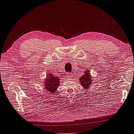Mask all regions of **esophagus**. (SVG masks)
<instances>
[{
  "mask_svg": "<svg viewBox=\"0 0 134 134\" xmlns=\"http://www.w3.org/2000/svg\"><path fill=\"white\" fill-rule=\"evenodd\" d=\"M67 76L68 77H72L73 76V73H69V74L67 75Z\"/></svg>",
  "mask_w": 134,
  "mask_h": 134,
  "instance_id": "obj_1",
  "label": "esophagus"
}]
</instances>
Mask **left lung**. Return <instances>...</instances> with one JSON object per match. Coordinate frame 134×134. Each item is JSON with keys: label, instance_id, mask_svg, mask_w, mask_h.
Returning a JSON list of instances; mask_svg holds the SVG:
<instances>
[{"label": "left lung", "instance_id": "obj_1", "mask_svg": "<svg viewBox=\"0 0 134 134\" xmlns=\"http://www.w3.org/2000/svg\"><path fill=\"white\" fill-rule=\"evenodd\" d=\"M84 72V75L81 76L79 80H80V83L81 84V85L83 86L84 90H88V88L92 83V77L91 76V74H90V71L86 69V70H85V72Z\"/></svg>", "mask_w": 134, "mask_h": 134}]
</instances>
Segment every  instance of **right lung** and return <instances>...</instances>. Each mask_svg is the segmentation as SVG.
Instances as JSON below:
<instances>
[{
    "instance_id": "add662e5",
    "label": "right lung",
    "mask_w": 134,
    "mask_h": 134,
    "mask_svg": "<svg viewBox=\"0 0 134 134\" xmlns=\"http://www.w3.org/2000/svg\"><path fill=\"white\" fill-rule=\"evenodd\" d=\"M47 78L44 80V88L47 91L50 92L51 94L56 92L57 90L59 84V79L51 73H47Z\"/></svg>"
}]
</instances>
